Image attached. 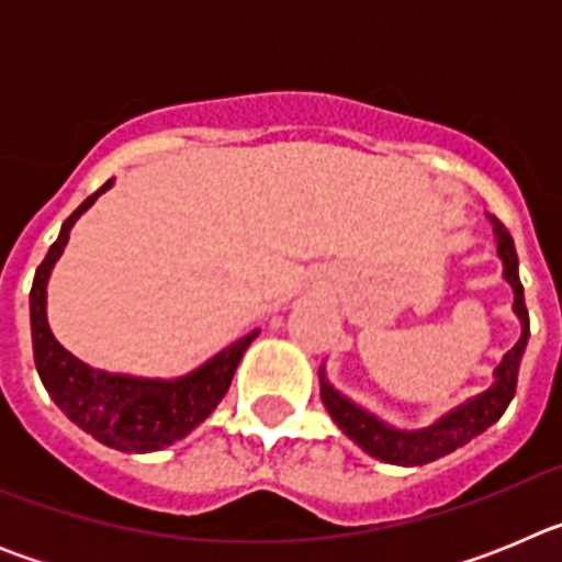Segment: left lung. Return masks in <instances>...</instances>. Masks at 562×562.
<instances>
[{
    "instance_id": "left-lung-1",
    "label": "left lung",
    "mask_w": 562,
    "mask_h": 562,
    "mask_svg": "<svg viewBox=\"0 0 562 562\" xmlns=\"http://www.w3.org/2000/svg\"><path fill=\"white\" fill-rule=\"evenodd\" d=\"M490 222H493L495 245H498V258L501 265H504L506 284L513 286L515 292L513 312L520 321L518 342L506 351L504 360L498 362V369L493 371V385L490 389L464 400L461 405L450 408L448 414H441L439 419L425 425V428L402 430L389 425V422H382L371 411L360 408L349 396H342L326 380L324 366L317 371V376H321V400H324L331 419L337 422V428L349 436L357 448H362L374 459L385 461V464L422 467L441 459V456L453 453V450L464 448L467 441H473L475 436L484 434L486 428H493L495 422L504 416V411L509 408V402H513L515 385H518L520 357H524L526 340H529V312H526L524 304V284H520L518 278V252H515L513 236L495 216H490Z\"/></svg>"
}]
</instances>
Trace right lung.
Masks as SVG:
<instances>
[{
	"label": "right lung",
	"mask_w": 562,
	"mask_h": 562,
	"mask_svg": "<svg viewBox=\"0 0 562 562\" xmlns=\"http://www.w3.org/2000/svg\"><path fill=\"white\" fill-rule=\"evenodd\" d=\"M112 182L114 180H109L106 186L98 188L69 213L61 233L38 265L33 290H30L33 360H36L47 394L78 428L121 453H154L186 439L213 414V408L231 389V380L247 346L256 340L261 329H250L247 335L236 337L211 360L173 380L112 374V371L92 369L76 355H69L53 337L47 324V281L67 247L72 225L81 220V213L95 205L103 191L112 188Z\"/></svg>",
	"instance_id": "1"
}]
</instances>
